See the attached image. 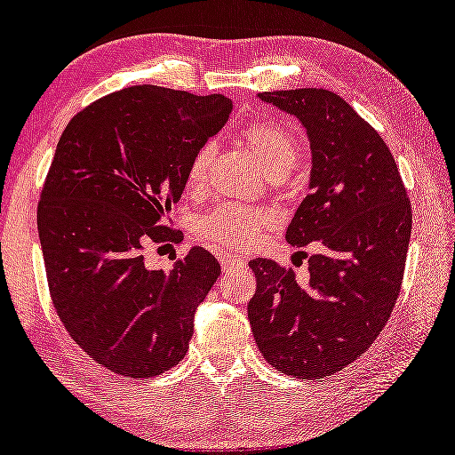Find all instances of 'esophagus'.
Instances as JSON below:
<instances>
[{"instance_id":"34e87169","label":"esophagus","mask_w":455,"mask_h":455,"mask_svg":"<svg viewBox=\"0 0 455 455\" xmlns=\"http://www.w3.org/2000/svg\"><path fill=\"white\" fill-rule=\"evenodd\" d=\"M220 266H222L224 272H231V269H239L243 266V261L235 254H228V252H222L220 254Z\"/></svg>"}]
</instances>
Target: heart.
I'll return each instance as SVG.
<instances>
[{
  "label": "heart",
  "mask_w": 455,
  "mask_h": 455,
  "mask_svg": "<svg viewBox=\"0 0 455 455\" xmlns=\"http://www.w3.org/2000/svg\"><path fill=\"white\" fill-rule=\"evenodd\" d=\"M239 142L266 177H284L298 159V142L289 129L274 123H257L242 132ZM209 148L194 157L189 168V186H198L207 172ZM276 213L267 209L242 207V204H218L194 224L198 239L224 251H246L261 239L266 231L276 227Z\"/></svg>",
  "instance_id": "1"
}]
</instances>
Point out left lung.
<instances>
[{"instance_id":"1","label":"left lung","mask_w":455,"mask_h":455,"mask_svg":"<svg viewBox=\"0 0 455 455\" xmlns=\"http://www.w3.org/2000/svg\"><path fill=\"white\" fill-rule=\"evenodd\" d=\"M298 118L311 144L308 196L287 227L291 246L317 242L308 281L252 259L248 319L259 352L302 380L332 376L376 341L399 296L412 212L397 164L371 124L323 88L257 94Z\"/></svg>"}]
</instances>
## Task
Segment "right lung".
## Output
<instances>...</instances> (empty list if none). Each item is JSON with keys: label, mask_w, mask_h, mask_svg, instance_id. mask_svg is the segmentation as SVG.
Wrapping results in <instances>:
<instances>
[{"label": "right lung", "mask_w": 455, "mask_h": 455, "mask_svg": "<svg viewBox=\"0 0 455 455\" xmlns=\"http://www.w3.org/2000/svg\"><path fill=\"white\" fill-rule=\"evenodd\" d=\"M231 108L222 94L142 84L82 109L60 138L38 204L49 291L68 334L109 371L151 378L186 356L220 263L196 246L171 272L148 269L144 248L179 239L171 207Z\"/></svg>", "instance_id": "add662e5"}]
</instances>
